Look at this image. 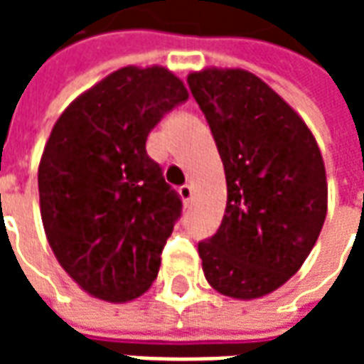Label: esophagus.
I'll return each mask as SVG.
<instances>
[{
    "label": "esophagus",
    "instance_id": "1",
    "mask_svg": "<svg viewBox=\"0 0 364 364\" xmlns=\"http://www.w3.org/2000/svg\"><path fill=\"white\" fill-rule=\"evenodd\" d=\"M179 195H181L183 203L189 205V200L193 198V187H191V185H183L181 189H179Z\"/></svg>",
    "mask_w": 364,
    "mask_h": 364
}]
</instances>
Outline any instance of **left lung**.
<instances>
[{
	"label": "left lung",
	"instance_id": "obj_1",
	"mask_svg": "<svg viewBox=\"0 0 364 364\" xmlns=\"http://www.w3.org/2000/svg\"><path fill=\"white\" fill-rule=\"evenodd\" d=\"M226 175L218 232L198 244L206 281L253 300L282 287L312 252L328 214L326 166L302 117L242 68L187 75Z\"/></svg>",
	"mask_w": 364,
	"mask_h": 364
}]
</instances>
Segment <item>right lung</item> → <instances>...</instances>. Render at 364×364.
<instances>
[{
    "instance_id": "add662e5",
    "label": "right lung",
    "mask_w": 364,
    "mask_h": 364,
    "mask_svg": "<svg viewBox=\"0 0 364 364\" xmlns=\"http://www.w3.org/2000/svg\"><path fill=\"white\" fill-rule=\"evenodd\" d=\"M189 91L164 66H124L60 114L38 164L46 240L75 284L124 304L142 296L181 200L148 156L159 119Z\"/></svg>"
}]
</instances>
